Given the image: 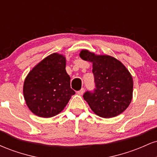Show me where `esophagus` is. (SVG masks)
Wrapping results in <instances>:
<instances>
[{"mask_svg":"<svg viewBox=\"0 0 157 157\" xmlns=\"http://www.w3.org/2000/svg\"><path fill=\"white\" fill-rule=\"evenodd\" d=\"M84 91H85V89H84V88H82V89H81L80 91H77V94H79V95H82L83 94V93H84Z\"/></svg>","mask_w":157,"mask_h":157,"instance_id":"1","label":"esophagus"}]
</instances>
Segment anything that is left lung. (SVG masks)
<instances>
[{"label":"left lung","mask_w":157,"mask_h":157,"mask_svg":"<svg viewBox=\"0 0 157 157\" xmlns=\"http://www.w3.org/2000/svg\"><path fill=\"white\" fill-rule=\"evenodd\" d=\"M80 57L93 63L95 89L87 91L83 98L100 117H114L130 105L133 96V79L120 61L109 55H96L82 50Z\"/></svg>","instance_id":"left-lung-1"}]
</instances>
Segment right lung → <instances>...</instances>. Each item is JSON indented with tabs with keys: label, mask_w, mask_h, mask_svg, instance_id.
<instances>
[{
	"label": "right lung",
	"mask_w": 157,
	"mask_h": 157,
	"mask_svg": "<svg viewBox=\"0 0 157 157\" xmlns=\"http://www.w3.org/2000/svg\"><path fill=\"white\" fill-rule=\"evenodd\" d=\"M70 80L64 56L54 53L40 61L28 74L23 84V96L30 111L45 118L58 114L75 94Z\"/></svg>",
	"instance_id": "1"
}]
</instances>
